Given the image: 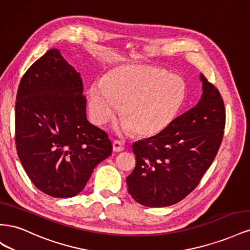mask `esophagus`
Segmentation results:
<instances>
[{"instance_id":"obj_1","label":"esophagus","mask_w":250,"mask_h":250,"mask_svg":"<svg viewBox=\"0 0 250 250\" xmlns=\"http://www.w3.org/2000/svg\"><path fill=\"white\" fill-rule=\"evenodd\" d=\"M112 149L115 152H121V151L124 150V144L121 141H113Z\"/></svg>"}]
</instances>
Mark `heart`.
I'll return each mask as SVG.
<instances>
[{
    "label": "heart",
    "mask_w": 250,
    "mask_h": 250,
    "mask_svg": "<svg viewBox=\"0 0 250 250\" xmlns=\"http://www.w3.org/2000/svg\"><path fill=\"white\" fill-rule=\"evenodd\" d=\"M185 98L186 84L181 78L152 65H127L93 83L87 107L90 120L102 124L123 102L125 118L119 121V129H134L148 137L171 124Z\"/></svg>",
    "instance_id": "1"
}]
</instances>
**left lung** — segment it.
<instances>
[{"label": "left lung", "mask_w": 250, "mask_h": 250, "mask_svg": "<svg viewBox=\"0 0 250 250\" xmlns=\"http://www.w3.org/2000/svg\"><path fill=\"white\" fill-rule=\"evenodd\" d=\"M199 78L202 95L196 106L154 137L133 143L137 164L126 183L142 206L164 208L183 200L215 160L224 132V103L202 74Z\"/></svg>", "instance_id": "1"}]
</instances>
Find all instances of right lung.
<instances>
[{
    "mask_svg": "<svg viewBox=\"0 0 250 250\" xmlns=\"http://www.w3.org/2000/svg\"><path fill=\"white\" fill-rule=\"evenodd\" d=\"M80 74L58 49L29 67L18 89L16 142L34 186L55 198L76 196L112 152L106 132L86 119Z\"/></svg>",
    "mask_w": 250,
    "mask_h": 250,
    "instance_id": "right-lung-1",
    "label": "right lung"
}]
</instances>
